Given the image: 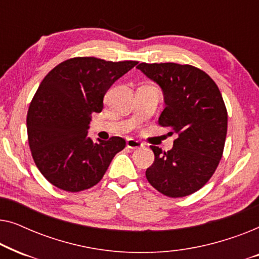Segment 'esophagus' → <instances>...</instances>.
<instances>
[{
    "mask_svg": "<svg viewBox=\"0 0 259 259\" xmlns=\"http://www.w3.org/2000/svg\"><path fill=\"white\" fill-rule=\"evenodd\" d=\"M126 146L128 147V148H131V150H136V148L143 147V144H141L140 141H138V140L127 139V141H126Z\"/></svg>",
    "mask_w": 259,
    "mask_h": 259,
    "instance_id": "34e87169",
    "label": "esophagus"
}]
</instances>
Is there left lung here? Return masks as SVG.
<instances>
[{"instance_id": "obj_1", "label": "left lung", "mask_w": 259, "mask_h": 259, "mask_svg": "<svg viewBox=\"0 0 259 259\" xmlns=\"http://www.w3.org/2000/svg\"><path fill=\"white\" fill-rule=\"evenodd\" d=\"M137 68L164 92L159 125L178 134L172 150L151 146L154 162L146 178L165 196H190L211 179L223 157L228 111L221 91L204 70L191 65L143 62Z\"/></svg>"}]
</instances>
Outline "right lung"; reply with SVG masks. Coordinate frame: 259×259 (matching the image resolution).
I'll return each mask as SVG.
<instances>
[{"mask_svg":"<svg viewBox=\"0 0 259 259\" xmlns=\"http://www.w3.org/2000/svg\"><path fill=\"white\" fill-rule=\"evenodd\" d=\"M137 63L77 56L42 80L28 109V143L35 165L58 189L80 192L97 185L125 148L122 138L94 143L87 132L92 113L104 108L106 92Z\"/></svg>","mask_w":259,"mask_h":259,"instance_id":"right-lung-1","label":"right lung"}]
</instances>
